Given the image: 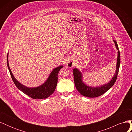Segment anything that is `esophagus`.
<instances>
[{
    "instance_id": "34e87169",
    "label": "esophagus",
    "mask_w": 132,
    "mask_h": 132,
    "mask_svg": "<svg viewBox=\"0 0 132 132\" xmlns=\"http://www.w3.org/2000/svg\"><path fill=\"white\" fill-rule=\"evenodd\" d=\"M66 63H67V66L68 68H73L74 65V63L73 62V60L69 58V59H67Z\"/></svg>"
}]
</instances>
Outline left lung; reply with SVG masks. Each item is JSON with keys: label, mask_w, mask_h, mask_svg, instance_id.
Returning <instances> with one entry per match:
<instances>
[{"label": "left lung", "mask_w": 132, "mask_h": 132, "mask_svg": "<svg viewBox=\"0 0 132 132\" xmlns=\"http://www.w3.org/2000/svg\"><path fill=\"white\" fill-rule=\"evenodd\" d=\"M116 47L118 50V56L117 59L116 70V72L111 80V81L105 85L100 86L98 87H92L86 85L82 81V73L77 68L73 69V75L74 79V83L76 88L77 90L84 96L87 97H96L102 95L105 93L107 91L109 90L111 87L113 86L114 82L116 81L117 75L118 74L119 65L121 63L120 52H119L118 46L116 41L113 40Z\"/></svg>", "instance_id": "1"}]
</instances>
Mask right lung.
Returning a JSON list of instances; mask_svg holds the SVG:
<instances>
[{
  "label": "right lung",
  "instance_id": "obj_1",
  "mask_svg": "<svg viewBox=\"0 0 132 132\" xmlns=\"http://www.w3.org/2000/svg\"><path fill=\"white\" fill-rule=\"evenodd\" d=\"M8 54L7 55V65L11 77L18 89H19L25 94L29 96L30 97L34 99H44L48 97L52 94L55 89L58 82V74L59 70L63 68V65L59 66L55 68L50 74L49 77L47 80L42 85L36 87H29L24 86L20 83L15 78L12 73L11 69L8 63Z\"/></svg>",
  "mask_w": 132,
  "mask_h": 132
}]
</instances>
